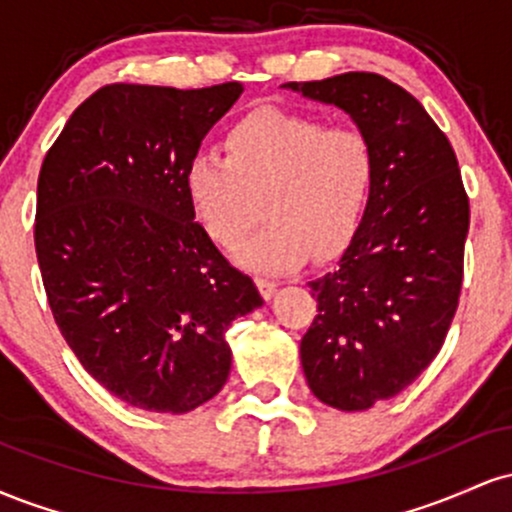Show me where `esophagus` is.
Returning <instances> with one entry per match:
<instances>
[{
	"mask_svg": "<svg viewBox=\"0 0 512 512\" xmlns=\"http://www.w3.org/2000/svg\"><path fill=\"white\" fill-rule=\"evenodd\" d=\"M255 284H257V289H260V293H262L264 301H269V298L274 296V291H276V281H272V279H264V276H257Z\"/></svg>",
	"mask_w": 512,
	"mask_h": 512,
	"instance_id": "obj_1",
	"label": "esophagus"
}]
</instances>
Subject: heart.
Instances as JSON below:
<instances>
[{"instance_id":"b5f03b06","label":"heart","mask_w":512,"mask_h":512,"mask_svg":"<svg viewBox=\"0 0 512 512\" xmlns=\"http://www.w3.org/2000/svg\"><path fill=\"white\" fill-rule=\"evenodd\" d=\"M375 151L361 129L279 108L252 110L226 132V156L197 151L185 168L192 214L221 248H236L262 214L267 226L238 250L252 272H289L313 252L354 240L375 187Z\"/></svg>"}]
</instances>
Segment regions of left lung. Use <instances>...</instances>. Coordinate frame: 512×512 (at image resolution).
<instances>
[{
    "label": "left lung",
    "mask_w": 512,
    "mask_h": 512,
    "mask_svg": "<svg viewBox=\"0 0 512 512\" xmlns=\"http://www.w3.org/2000/svg\"><path fill=\"white\" fill-rule=\"evenodd\" d=\"M354 120L375 151L361 228L320 279L301 339L308 387L342 411L399 395L438 356L462 289L469 199L455 151L424 105L370 72L284 84Z\"/></svg>",
    "instance_id": "obj_1"
}]
</instances>
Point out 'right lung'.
Returning a JSON list of instances; mask_svg holds the SVG:
<instances>
[{"label":"right lung","instance_id":"right-lung-1","mask_svg":"<svg viewBox=\"0 0 512 512\" xmlns=\"http://www.w3.org/2000/svg\"><path fill=\"white\" fill-rule=\"evenodd\" d=\"M243 84H110L64 125L38 175L35 255L64 342L110 395L187 414L231 373L226 330L264 303L216 250L185 168Z\"/></svg>","mask_w":512,"mask_h":512}]
</instances>
